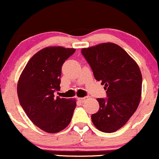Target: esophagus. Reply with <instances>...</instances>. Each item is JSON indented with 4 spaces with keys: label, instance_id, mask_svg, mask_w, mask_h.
Listing matches in <instances>:
<instances>
[{
    "label": "esophagus",
    "instance_id": "1",
    "mask_svg": "<svg viewBox=\"0 0 159 159\" xmlns=\"http://www.w3.org/2000/svg\"><path fill=\"white\" fill-rule=\"evenodd\" d=\"M89 98V96H87V97H80V98H78V99H79L80 101H81L82 103H84V102Z\"/></svg>",
    "mask_w": 159,
    "mask_h": 159
}]
</instances>
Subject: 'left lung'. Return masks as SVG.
I'll return each instance as SVG.
<instances>
[{
  "instance_id": "1",
  "label": "left lung",
  "mask_w": 159,
  "mask_h": 159,
  "mask_svg": "<svg viewBox=\"0 0 159 159\" xmlns=\"http://www.w3.org/2000/svg\"><path fill=\"white\" fill-rule=\"evenodd\" d=\"M94 77L104 85L106 99L97 98L100 109L92 114L94 126L112 133L124 126L136 111L141 96L142 76L134 60L118 45L111 42L83 48Z\"/></svg>"
}]
</instances>
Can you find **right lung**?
Instances as JSON below:
<instances>
[{"instance_id":"right-lung-1","label":"right lung","mask_w":159,"mask_h":159,"mask_svg":"<svg viewBox=\"0 0 159 159\" xmlns=\"http://www.w3.org/2000/svg\"><path fill=\"white\" fill-rule=\"evenodd\" d=\"M75 48L50 46L30 59L18 82V100L30 120L42 131L57 133L71 121L75 99L55 97L60 89L62 66Z\"/></svg>"}]
</instances>
